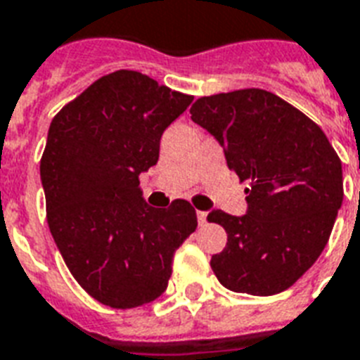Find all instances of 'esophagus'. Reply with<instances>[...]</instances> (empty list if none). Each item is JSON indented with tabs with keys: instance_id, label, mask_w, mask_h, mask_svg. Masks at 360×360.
I'll return each instance as SVG.
<instances>
[{
	"instance_id": "1",
	"label": "esophagus",
	"mask_w": 360,
	"mask_h": 360,
	"mask_svg": "<svg viewBox=\"0 0 360 360\" xmlns=\"http://www.w3.org/2000/svg\"><path fill=\"white\" fill-rule=\"evenodd\" d=\"M196 217H198V224L200 226L207 224V213H205V211H198Z\"/></svg>"
}]
</instances>
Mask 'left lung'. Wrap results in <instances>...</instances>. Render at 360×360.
<instances>
[{"instance_id": "left-lung-1", "label": "left lung", "mask_w": 360, "mask_h": 360, "mask_svg": "<svg viewBox=\"0 0 360 360\" xmlns=\"http://www.w3.org/2000/svg\"><path fill=\"white\" fill-rule=\"evenodd\" d=\"M192 121L224 147L245 188V217L214 209L209 222L228 233L211 269L224 288L269 297L312 267L344 200L342 162L327 136L301 110L265 89L198 98Z\"/></svg>"}]
</instances>
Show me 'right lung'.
<instances>
[{"instance_id": "obj_1", "label": "right lung", "mask_w": 360, "mask_h": 360, "mask_svg": "<svg viewBox=\"0 0 360 360\" xmlns=\"http://www.w3.org/2000/svg\"><path fill=\"white\" fill-rule=\"evenodd\" d=\"M192 95L136 70L98 78L50 123L41 158L46 220L70 274L106 307L136 308L168 288L175 250L196 230L186 200L149 207L140 174Z\"/></svg>"}]
</instances>
